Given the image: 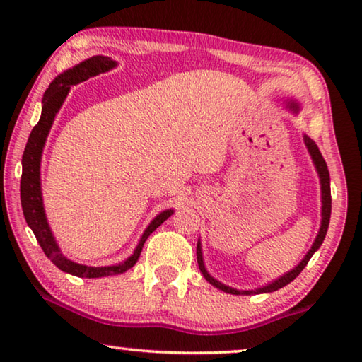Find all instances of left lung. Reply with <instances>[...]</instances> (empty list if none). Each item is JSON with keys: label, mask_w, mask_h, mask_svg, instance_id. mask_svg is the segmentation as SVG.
<instances>
[{"label": "left lung", "mask_w": 362, "mask_h": 362, "mask_svg": "<svg viewBox=\"0 0 362 362\" xmlns=\"http://www.w3.org/2000/svg\"><path fill=\"white\" fill-rule=\"evenodd\" d=\"M284 106L288 107V110L293 112V114H299L300 111V103L296 100H284ZM303 143H305L307 149H308V154L312 157L313 165L316 171H318V176H320V185H321V226H320V230H318V235H316L315 242L312 245V248L308 250V252L305 256H303L302 261L296 265L294 269H291L286 274L281 275L280 278H276V280L270 281L265 284V286L261 288H256V289H248V291H243V289H237V288H232V286H227V284L221 283L216 278L211 276L208 274V270L205 267V262H204V252H202V243L200 240L197 242V262H199V269L202 272V275L205 276V280L213 284L214 288H218L221 291H224L227 294H233V296H252V294H264V293H274V291L281 289L283 286H286L291 281L294 280V278L300 274V272L305 269V265L308 264L310 259L315 255L316 251L320 250V246L325 242V237L327 233V227H329V219H331V177H329V170H327V165L325 162V158H322L321 152L318 149V146L315 144V141L310 136L303 135Z\"/></svg>", "instance_id": "8db88e82"}]
</instances>
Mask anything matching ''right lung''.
<instances>
[{"label": "right lung", "mask_w": 362, "mask_h": 362, "mask_svg": "<svg viewBox=\"0 0 362 362\" xmlns=\"http://www.w3.org/2000/svg\"><path fill=\"white\" fill-rule=\"evenodd\" d=\"M117 62L111 60L110 57L103 55H93L90 59L81 62L79 65L66 69L65 73L52 81V84L44 92L42 97V110L41 117L33 130L30 133L28 143L25 146L23 156H22V180H21V202L25 221L31 230H33L37 243L44 251L54 265H57L62 272H66L69 275L79 276V278H101V276H111V275H120L125 274L127 270L132 269L136 264L139 255H141L144 242L148 237L154 232L163 221H167L175 210H163L158 213L157 216L151 221V224L146 227L141 238L133 250L132 255L125 259L124 262L114 264V265H105V267H90V265L78 264L68 259L63 255L59 243L54 237L50 226L47 223L46 211H44V202H42V191H41V158L46 139L49 136V132L52 129V124L55 120L57 112L65 101L66 95L69 92V86L78 84V82L87 81L92 76H97L100 73H106L110 69L116 68Z\"/></svg>", "instance_id": "add662e5"}]
</instances>
